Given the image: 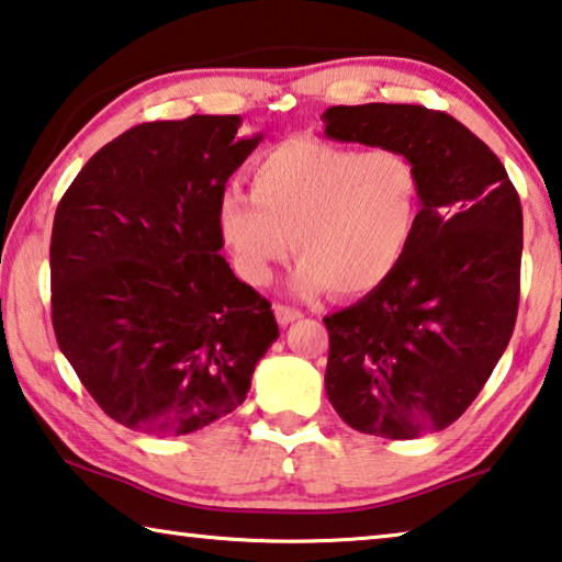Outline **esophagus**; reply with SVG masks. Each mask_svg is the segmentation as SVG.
<instances>
[{"mask_svg": "<svg viewBox=\"0 0 562 562\" xmlns=\"http://www.w3.org/2000/svg\"><path fill=\"white\" fill-rule=\"evenodd\" d=\"M274 317H278V323L282 327H288L290 323H295V319H300L302 313H300V310H295V307H290V305H274Z\"/></svg>", "mask_w": 562, "mask_h": 562, "instance_id": "esophagus-1", "label": "esophagus"}]
</instances>
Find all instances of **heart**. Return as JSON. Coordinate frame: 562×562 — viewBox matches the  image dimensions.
I'll return each instance as SVG.
<instances>
[{
    "label": "heart",
    "instance_id": "heart-1",
    "mask_svg": "<svg viewBox=\"0 0 562 562\" xmlns=\"http://www.w3.org/2000/svg\"><path fill=\"white\" fill-rule=\"evenodd\" d=\"M249 182L252 192H220L215 220L237 278L255 288L270 282L292 239L297 292L368 295L403 262L420 220V175L390 147L292 137L260 155Z\"/></svg>",
    "mask_w": 562,
    "mask_h": 562
}]
</instances>
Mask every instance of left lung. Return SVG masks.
Segmentation results:
<instances>
[{"label":"left lung","mask_w":562,"mask_h":562,"mask_svg":"<svg viewBox=\"0 0 562 562\" xmlns=\"http://www.w3.org/2000/svg\"><path fill=\"white\" fill-rule=\"evenodd\" d=\"M325 135L407 155L420 220L397 270L325 317V390L364 435L407 440L465 413L510 342L522 210L501 159L465 124L420 104L329 106Z\"/></svg>","instance_id":"8db88e82"}]
</instances>
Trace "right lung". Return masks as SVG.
<instances>
[{"instance_id": "obj_1", "label": "right lung", "mask_w": 562, "mask_h": 562, "mask_svg": "<svg viewBox=\"0 0 562 562\" xmlns=\"http://www.w3.org/2000/svg\"><path fill=\"white\" fill-rule=\"evenodd\" d=\"M237 114L137 124L104 145L52 227L57 345L112 420L187 435L245 403L280 337L220 255L217 198L262 135Z\"/></svg>"}]
</instances>
